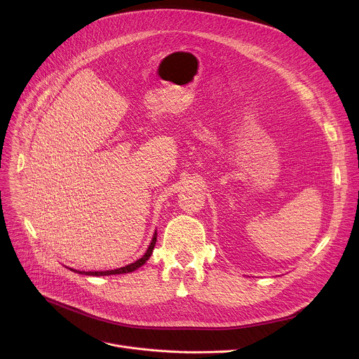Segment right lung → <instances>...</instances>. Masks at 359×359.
<instances>
[{"label": "right lung", "instance_id": "right-lung-1", "mask_svg": "<svg viewBox=\"0 0 359 359\" xmlns=\"http://www.w3.org/2000/svg\"><path fill=\"white\" fill-rule=\"evenodd\" d=\"M156 238H158V234L155 233V236H153V238H151V243H150L149 248L146 250V252L142 255V257H140L139 260H136L135 263H130V264H128V266H125V267H121V269H116V270H108V271H76V270H72V269H71V270L75 271V273H79V274L96 276V277H99V276H114V274L132 273V271H135L136 269H139L140 266H143V264L149 260L150 254H151V251H153V247H155V244H156Z\"/></svg>", "mask_w": 359, "mask_h": 359}]
</instances>
